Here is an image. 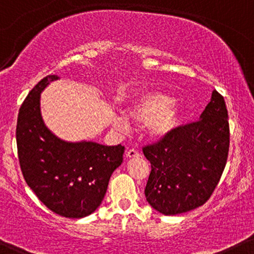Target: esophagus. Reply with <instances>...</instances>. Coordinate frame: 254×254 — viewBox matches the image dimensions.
I'll return each mask as SVG.
<instances>
[{"instance_id":"34e87169","label":"esophagus","mask_w":254,"mask_h":254,"mask_svg":"<svg viewBox=\"0 0 254 254\" xmlns=\"http://www.w3.org/2000/svg\"><path fill=\"white\" fill-rule=\"evenodd\" d=\"M125 155H127V158H137V157H140V152H138L137 149L131 148V149L127 150Z\"/></svg>"}]
</instances>
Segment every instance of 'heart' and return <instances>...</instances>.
<instances>
[{
	"label": "heart",
	"mask_w": 254,
	"mask_h": 254,
	"mask_svg": "<svg viewBox=\"0 0 254 254\" xmlns=\"http://www.w3.org/2000/svg\"><path fill=\"white\" fill-rule=\"evenodd\" d=\"M174 97L166 94H146L138 97L129 108V117L136 124H148L150 136L155 138L169 135L177 127L180 114L174 107ZM114 127L121 131L129 129V123L124 117H116Z\"/></svg>",
	"instance_id": "heart-1"
}]
</instances>
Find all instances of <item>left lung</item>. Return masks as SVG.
<instances>
[{
	"mask_svg": "<svg viewBox=\"0 0 254 254\" xmlns=\"http://www.w3.org/2000/svg\"><path fill=\"white\" fill-rule=\"evenodd\" d=\"M229 152L224 99L213 90L197 122L175 127L143 147L150 163L144 195L158 212L172 216L204 205L218 185Z\"/></svg>",
	"mask_w": 254,
	"mask_h": 254,
	"instance_id": "left-lung-1",
	"label": "left lung"
}]
</instances>
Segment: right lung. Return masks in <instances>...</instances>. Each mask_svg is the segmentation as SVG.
<instances>
[{"label":"right lung","instance_id":"obj_1","mask_svg":"<svg viewBox=\"0 0 254 254\" xmlns=\"http://www.w3.org/2000/svg\"><path fill=\"white\" fill-rule=\"evenodd\" d=\"M58 76L49 74L24 100L16 123V147L27 186L53 212L83 218L101 205L108 181L123 163L124 146L67 142L55 136L41 114V93Z\"/></svg>","mask_w":254,"mask_h":254}]
</instances>
